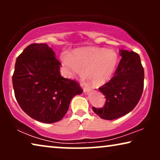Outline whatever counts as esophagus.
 <instances>
[{"instance_id":"34e87169","label":"esophagus","mask_w":160,"mask_h":160,"mask_svg":"<svg viewBox=\"0 0 160 160\" xmlns=\"http://www.w3.org/2000/svg\"><path fill=\"white\" fill-rule=\"evenodd\" d=\"M81 87H82L83 88V90H84V92H87L89 91V88H87V87H85L83 84H81Z\"/></svg>"}]
</instances>
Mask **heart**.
<instances>
[{
  "instance_id": "heart-1",
  "label": "heart",
  "mask_w": 160,
  "mask_h": 160,
  "mask_svg": "<svg viewBox=\"0 0 160 160\" xmlns=\"http://www.w3.org/2000/svg\"><path fill=\"white\" fill-rule=\"evenodd\" d=\"M62 63L69 76L81 75L84 71L87 79L94 86H102L114 73L118 63L117 53L113 49L87 47L78 49L69 55H65Z\"/></svg>"
}]
</instances>
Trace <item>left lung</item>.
Listing matches in <instances>:
<instances>
[{"mask_svg":"<svg viewBox=\"0 0 160 160\" xmlns=\"http://www.w3.org/2000/svg\"><path fill=\"white\" fill-rule=\"evenodd\" d=\"M121 60L113 77L100 87L106 96V102L101 108L92 107L100 118L112 120L130 113L136 106L143 91L144 70L138 54L120 50Z\"/></svg>","mask_w":160,"mask_h":160,"instance_id":"left-lung-1","label":"left lung"}]
</instances>
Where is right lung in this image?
Instances as JSON below:
<instances>
[{"label": "right lung", "instance_id": "right-lung-1", "mask_svg": "<svg viewBox=\"0 0 160 160\" xmlns=\"http://www.w3.org/2000/svg\"><path fill=\"white\" fill-rule=\"evenodd\" d=\"M60 65L46 43H31L17 57L12 76L15 98L23 111L37 121H60L72 98L82 93L77 82L61 76Z\"/></svg>", "mask_w": 160, "mask_h": 160}]
</instances>
